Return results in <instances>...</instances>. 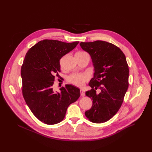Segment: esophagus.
<instances>
[{"mask_svg":"<svg viewBox=\"0 0 152 152\" xmlns=\"http://www.w3.org/2000/svg\"><path fill=\"white\" fill-rule=\"evenodd\" d=\"M80 95H81V96H82V97H83V96H85V93L82 91V90H80Z\"/></svg>","mask_w":152,"mask_h":152,"instance_id":"esophagus-1","label":"esophagus"}]
</instances>
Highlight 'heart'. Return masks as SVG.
Instances as JSON below:
<instances>
[{
    "instance_id": "b5f03b06",
    "label": "heart",
    "mask_w": 152,
    "mask_h": 152,
    "mask_svg": "<svg viewBox=\"0 0 152 152\" xmlns=\"http://www.w3.org/2000/svg\"><path fill=\"white\" fill-rule=\"evenodd\" d=\"M85 56H88V54L85 51L80 50L76 52V56L83 57ZM88 80V76L84 74H77L75 73L69 76L68 78V82L78 87H82L85 83Z\"/></svg>"
}]
</instances>
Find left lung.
<instances>
[{
	"label": "left lung",
	"instance_id": "1",
	"mask_svg": "<svg viewBox=\"0 0 152 152\" xmlns=\"http://www.w3.org/2000/svg\"><path fill=\"white\" fill-rule=\"evenodd\" d=\"M80 46L90 55L95 71L89 83L91 90L85 93L93 105L85 114L90 121L102 123L112 118L123 102L129 86L128 64L121 50L112 43L97 40L80 42Z\"/></svg>",
	"mask_w": 152,
	"mask_h": 152
}]
</instances>
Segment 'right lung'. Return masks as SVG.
I'll return each mask as SVG.
<instances>
[{"label":"right lung","instance_id":"add662e5","mask_svg":"<svg viewBox=\"0 0 152 152\" xmlns=\"http://www.w3.org/2000/svg\"><path fill=\"white\" fill-rule=\"evenodd\" d=\"M79 41L65 42L41 40L27 52L21 69L23 98L33 114L46 124L62 121L68 107L80 97V90L71 85L55 93V76L59 77V61L78 45Z\"/></svg>","mask_w":152,"mask_h":152}]
</instances>
